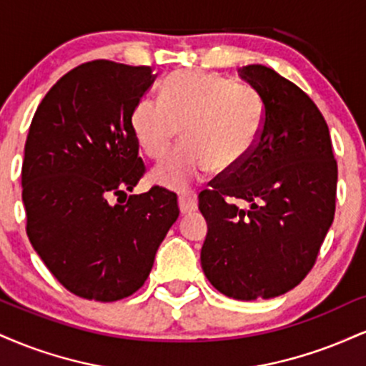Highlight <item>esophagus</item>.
<instances>
[{"label":"esophagus","mask_w":366,"mask_h":366,"mask_svg":"<svg viewBox=\"0 0 366 366\" xmlns=\"http://www.w3.org/2000/svg\"><path fill=\"white\" fill-rule=\"evenodd\" d=\"M179 209H180V215H187V213L196 212V209H197L196 197H192V196H180L179 197Z\"/></svg>","instance_id":"esophagus-1"}]
</instances>
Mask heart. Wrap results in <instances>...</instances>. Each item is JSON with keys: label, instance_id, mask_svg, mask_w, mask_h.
Wrapping results in <instances>:
<instances>
[{"label": "heart", "instance_id": "1", "mask_svg": "<svg viewBox=\"0 0 366 366\" xmlns=\"http://www.w3.org/2000/svg\"><path fill=\"white\" fill-rule=\"evenodd\" d=\"M130 127L146 157L169 153L180 129L184 144L151 172V180L186 192L215 169L229 174L246 162L264 127V102L254 87L197 70L172 74L162 99L142 98Z\"/></svg>", "mask_w": 366, "mask_h": 366}]
</instances>
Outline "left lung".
<instances>
[{"label":"left lung","instance_id":"obj_1","mask_svg":"<svg viewBox=\"0 0 366 366\" xmlns=\"http://www.w3.org/2000/svg\"><path fill=\"white\" fill-rule=\"evenodd\" d=\"M239 77L262 94L264 127L246 162L199 194L201 267L217 291L254 301L291 291L312 270L334 222L337 163L306 92L264 65Z\"/></svg>","mask_w":366,"mask_h":366}]
</instances>
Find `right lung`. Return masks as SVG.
<instances>
[{"label": "right lung", "mask_w": 366, "mask_h": 366, "mask_svg": "<svg viewBox=\"0 0 366 366\" xmlns=\"http://www.w3.org/2000/svg\"><path fill=\"white\" fill-rule=\"evenodd\" d=\"M151 66L94 60L75 66L37 107L24 149L27 236L63 287L84 300L119 301L148 279L179 217L177 201L151 187L130 127L153 86Z\"/></svg>", "instance_id": "right-lung-1"}]
</instances>
